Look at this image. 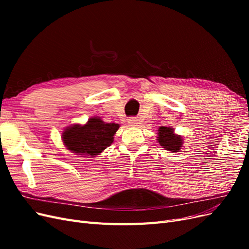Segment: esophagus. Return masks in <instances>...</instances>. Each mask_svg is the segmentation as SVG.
Instances as JSON below:
<instances>
[{"label": "esophagus", "mask_w": 249, "mask_h": 249, "mask_svg": "<svg viewBox=\"0 0 249 249\" xmlns=\"http://www.w3.org/2000/svg\"><path fill=\"white\" fill-rule=\"evenodd\" d=\"M127 122H129V124H131V125H137L138 124V119L136 118V117H130L129 118V120H127Z\"/></svg>", "instance_id": "1"}]
</instances>
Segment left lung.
Returning <instances> with one entry per match:
<instances>
[{
    "label": "left lung",
    "mask_w": 249,
    "mask_h": 249,
    "mask_svg": "<svg viewBox=\"0 0 249 249\" xmlns=\"http://www.w3.org/2000/svg\"><path fill=\"white\" fill-rule=\"evenodd\" d=\"M158 135H159L158 141H159L160 145L163 146L165 149L176 153L180 149V147H182V144H183L182 137L173 133V130L171 127L161 126Z\"/></svg>",
    "instance_id": "obj_1"
}]
</instances>
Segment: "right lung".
Returning a JSON list of instances; mask_svg holds the SVG:
<instances>
[{"mask_svg": "<svg viewBox=\"0 0 249 249\" xmlns=\"http://www.w3.org/2000/svg\"><path fill=\"white\" fill-rule=\"evenodd\" d=\"M118 127L117 124H107L99 117H93L84 125L76 124L66 129L62 140L72 153L93 157L111 145Z\"/></svg>", "mask_w": 249, "mask_h": 249, "instance_id": "obj_1", "label": "right lung"}]
</instances>
